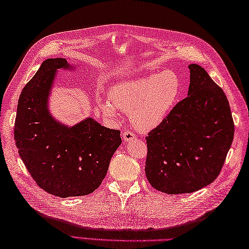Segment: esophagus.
I'll return each instance as SVG.
<instances>
[{
	"mask_svg": "<svg viewBox=\"0 0 249 249\" xmlns=\"http://www.w3.org/2000/svg\"><path fill=\"white\" fill-rule=\"evenodd\" d=\"M134 138H135V135L133 134V133H131V132L125 131V132L123 133V139H124V141H125V142H131Z\"/></svg>",
	"mask_w": 249,
	"mask_h": 249,
	"instance_id": "obj_1",
	"label": "esophagus"
}]
</instances>
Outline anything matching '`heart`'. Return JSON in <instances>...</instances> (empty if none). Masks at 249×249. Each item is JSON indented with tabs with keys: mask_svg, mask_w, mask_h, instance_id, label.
Instances as JSON below:
<instances>
[{
	"mask_svg": "<svg viewBox=\"0 0 249 249\" xmlns=\"http://www.w3.org/2000/svg\"><path fill=\"white\" fill-rule=\"evenodd\" d=\"M181 80L173 71L137 78L116 84L110 90V99L98 102L107 117L115 119L118 110L129 113L131 124L139 132L157 128L178 104Z\"/></svg>",
	"mask_w": 249,
	"mask_h": 249,
	"instance_id": "1",
	"label": "heart"
}]
</instances>
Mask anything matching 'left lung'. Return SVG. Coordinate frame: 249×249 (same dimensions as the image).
Wrapping results in <instances>:
<instances>
[{"mask_svg": "<svg viewBox=\"0 0 249 249\" xmlns=\"http://www.w3.org/2000/svg\"><path fill=\"white\" fill-rule=\"evenodd\" d=\"M188 68V96L145 137L147 179L168 195L191 193L211 184L233 141L234 124L225 93L202 66Z\"/></svg>", "mask_w": 249, "mask_h": 249, "instance_id": "1", "label": "left lung"}]
</instances>
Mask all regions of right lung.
Here are the masks:
<instances>
[{
	"label": "right lung",
	"instance_id": "1",
	"mask_svg": "<svg viewBox=\"0 0 249 249\" xmlns=\"http://www.w3.org/2000/svg\"><path fill=\"white\" fill-rule=\"evenodd\" d=\"M72 70L63 58L41 64L18 101L16 145L36 183L59 197L94 192L107 175L120 131L106 128L88 117L69 126L53 117L48 98L58 70Z\"/></svg>",
	"mask_w": 249,
	"mask_h": 249
}]
</instances>
